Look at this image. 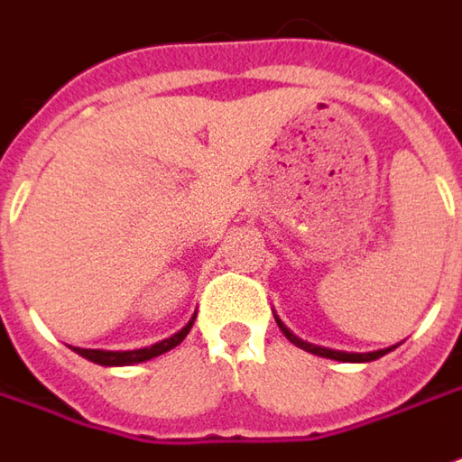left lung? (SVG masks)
<instances>
[{
	"label": "left lung",
	"mask_w": 462,
	"mask_h": 462,
	"mask_svg": "<svg viewBox=\"0 0 462 462\" xmlns=\"http://www.w3.org/2000/svg\"><path fill=\"white\" fill-rule=\"evenodd\" d=\"M277 327H280V331L293 342L295 346H300V349H306V352H310V355H319V357H328V360H339V363H370V360H378L381 355H385L388 349H381V352H339V349H328V346H316V345H309V342H303V339H298L291 328L285 327L280 319L275 316Z\"/></svg>",
	"instance_id": "1"
}]
</instances>
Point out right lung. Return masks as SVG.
<instances>
[{
  "label": "right lung",
  "mask_w": 462,
  "mask_h": 462,
  "mask_svg": "<svg viewBox=\"0 0 462 462\" xmlns=\"http://www.w3.org/2000/svg\"><path fill=\"white\" fill-rule=\"evenodd\" d=\"M192 321H195V316L187 321L185 327L180 328V331H174L171 337L167 339H162V342H156L152 346H141V349H128V352H110V349H81V346H71L77 355L81 357H87L89 363H97L105 365V367H120V365H135V363H146V360H152V357H159V355H164L169 349H174V346L180 345L182 339L187 337V331L192 328Z\"/></svg>",
  "instance_id": "obj_1"
}]
</instances>
